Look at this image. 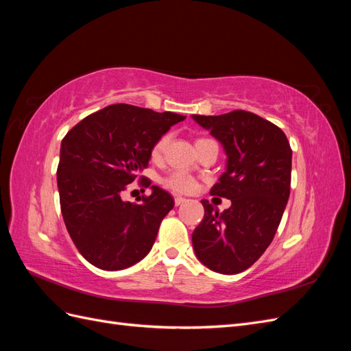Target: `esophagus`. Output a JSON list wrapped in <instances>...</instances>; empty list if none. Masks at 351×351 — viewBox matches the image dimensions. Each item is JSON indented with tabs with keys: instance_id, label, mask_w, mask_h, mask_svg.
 <instances>
[{
	"instance_id": "esophagus-1",
	"label": "esophagus",
	"mask_w": 351,
	"mask_h": 351,
	"mask_svg": "<svg viewBox=\"0 0 351 351\" xmlns=\"http://www.w3.org/2000/svg\"><path fill=\"white\" fill-rule=\"evenodd\" d=\"M184 202H186V199H184V197H182V196H177V197L174 199V204H176V206L184 204Z\"/></svg>"
}]
</instances>
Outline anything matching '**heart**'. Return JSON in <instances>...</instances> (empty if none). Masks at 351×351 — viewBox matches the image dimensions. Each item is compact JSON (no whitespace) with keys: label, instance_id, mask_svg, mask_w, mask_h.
<instances>
[{"label":"heart","instance_id":"1","mask_svg":"<svg viewBox=\"0 0 351 351\" xmlns=\"http://www.w3.org/2000/svg\"><path fill=\"white\" fill-rule=\"evenodd\" d=\"M169 137H171V134L167 133V134L159 137V139L155 142V145L152 146V158L154 159H159L162 156V154L165 152L167 146H168ZM209 142H212V141L199 139L196 142V147L205 145V143H209ZM164 186L168 187L169 190H173V192H176V193H190L196 189V182H195V178L192 176H189L187 173L176 171L173 174H169L167 178H164Z\"/></svg>","mask_w":351,"mask_h":351}]
</instances>
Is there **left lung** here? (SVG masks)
<instances>
[{
  "instance_id": "left-lung-1",
  "label": "left lung",
  "mask_w": 351,
  "mask_h": 351,
  "mask_svg": "<svg viewBox=\"0 0 351 351\" xmlns=\"http://www.w3.org/2000/svg\"><path fill=\"white\" fill-rule=\"evenodd\" d=\"M192 117L224 146L227 169L210 195L231 200L224 212L202 200L205 215L192 234L193 249L209 269L239 274L278 230L290 196L291 147L280 127L249 111Z\"/></svg>"
}]
</instances>
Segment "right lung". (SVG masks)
<instances>
[{
	"label": "right lung",
	"mask_w": 351,
	"mask_h": 351,
	"mask_svg": "<svg viewBox=\"0 0 351 351\" xmlns=\"http://www.w3.org/2000/svg\"><path fill=\"white\" fill-rule=\"evenodd\" d=\"M184 115L114 104L88 115L64 136L57 184L62 219L82 256L104 271H120L151 252L161 221L174 208L152 186L142 204L121 193L147 167L152 146ZM141 186L151 182L141 177Z\"/></svg>",
	"instance_id": "add662e5"
}]
</instances>
